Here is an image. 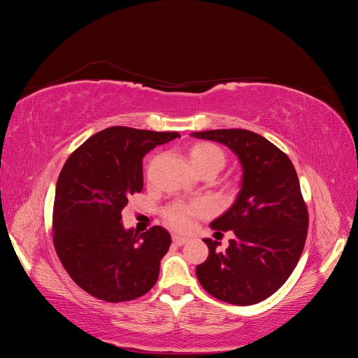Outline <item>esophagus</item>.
Returning a JSON list of instances; mask_svg holds the SVG:
<instances>
[{"instance_id": "esophagus-1", "label": "esophagus", "mask_w": 358, "mask_h": 358, "mask_svg": "<svg viewBox=\"0 0 358 358\" xmlns=\"http://www.w3.org/2000/svg\"><path fill=\"white\" fill-rule=\"evenodd\" d=\"M173 242H175V245H178V246H182V245H185L188 242V239H187V237H183V236L175 234V236H173Z\"/></svg>"}]
</instances>
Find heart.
<instances>
[{"instance_id": "b5f03b06", "label": "heart", "mask_w": 358, "mask_h": 358, "mask_svg": "<svg viewBox=\"0 0 358 358\" xmlns=\"http://www.w3.org/2000/svg\"><path fill=\"white\" fill-rule=\"evenodd\" d=\"M189 161L196 171L213 170L218 173L225 166L224 150L213 143L199 142L192 145L189 149ZM206 210L204 203H191V204H175L166 212L167 221L179 230H185L191 225V216L200 215Z\"/></svg>"}]
</instances>
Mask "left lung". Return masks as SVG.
<instances>
[{
	"instance_id": "8db88e82",
	"label": "left lung",
	"mask_w": 358,
	"mask_h": 358,
	"mask_svg": "<svg viewBox=\"0 0 358 358\" xmlns=\"http://www.w3.org/2000/svg\"><path fill=\"white\" fill-rule=\"evenodd\" d=\"M191 136L227 146L242 166L234 203L210 222L216 233L231 230L234 237L225 251L220 242L203 239L209 257L197 266V278L218 300L255 305L285 284L305 248L309 218L296 169L282 150L248 129Z\"/></svg>"
}]
</instances>
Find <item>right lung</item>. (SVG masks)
<instances>
[{
  "mask_svg": "<svg viewBox=\"0 0 358 358\" xmlns=\"http://www.w3.org/2000/svg\"><path fill=\"white\" fill-rule=\"evenodd\" d=\"M180 137L128 127L94 134L69 157L55 189L53 245L64 268L88 294L110 303L152 288L171 237L159 225L125 229L122 209L143 188V157Z\"/></svg>",
  "mask_w": 358,
  "mask_h": 358,
  "instance_id": "1",
  "label": "right lung"
}]
</instances>
